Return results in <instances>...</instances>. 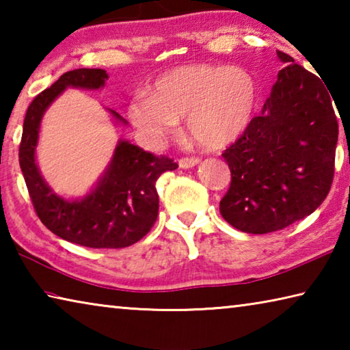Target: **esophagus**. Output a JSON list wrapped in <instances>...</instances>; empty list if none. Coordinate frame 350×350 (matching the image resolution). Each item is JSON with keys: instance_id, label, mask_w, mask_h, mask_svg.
I'll return each instance as SVG.
<instances>
[{"instance_id": "esophagus-1", "label": "esophagus", "mask_w": 350, "mask_h": 350, "mask_svg": "<svg viewBox=\"0 0 350 350\" xmlns=\"http://www.w3.org/2000/svg\"><path fill=\"white\" fill-rule=\"evenodd\" d=\"M199 163H200L199 157H182L179 161V167L183 170H188V168L196 167V165H199Z\"/></svg>"}]
</instances>
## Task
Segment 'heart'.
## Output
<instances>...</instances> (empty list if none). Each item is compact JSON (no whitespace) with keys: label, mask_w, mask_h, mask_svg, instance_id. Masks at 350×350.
<instances>
[{"label":"heart","mask_w":350,"mask_h":350,"mask_svg":"<svg viewBox=\"0 0 350 350\" xmlns=\"http://www.w3.org/2000/svg\"><path fill=\"white\" fill-rule=\"evenodd\" d=\"M258 85L247 69L187 64L163 72L151 92H139L128 105L134 128L151 144H163L187 117L191 137L205 148L227 146L252 123Z\"/></svg>","instance_id":"b5f03b06"}]
</instances>
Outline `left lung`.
Wrapping results in <instances>:
<instances>
[{"label":"left lung","mask_w":350,"mask_h":350,"mask_svg":"<svg viewBox=\"0 0 350 350\" xmlns=\"http://www.w3.org/2000/svg\"><path fill=\"white\" fill-rule=\"evenodd\" d=\"M276 54L286 68L262 114L222 154L232 183L219 210L244 233H271L312 215L334 180L338 122L330 94L292 57Z\"/></svg>","instance_id":"left-lung-1"}]
</instances>
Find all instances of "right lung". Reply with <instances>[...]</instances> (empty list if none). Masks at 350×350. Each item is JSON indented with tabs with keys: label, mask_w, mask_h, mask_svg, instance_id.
Segmentation results:
<instances>
[{
	"label": "right lung",
	"mask_w": 350,
	"mask_h": 350,
	"mask_svg": "<svg viewBox=\"0 0 350 350\" xmlns=\"http://www.w3.org/2000/svg\"><path fill=\"white\" fill-rule=\"evenodd\" d=\"M105 69H74L63 74L49 90L29 105L20 144V167L40 221L62 239L90 248H123L150 232L159 213L156 180L177 163L118 140L112 159L90 193L64 199L47 185L35 162L41 118L51 103L68 88L97 91L105 86ZM117 122L126 120L109 109Z\"/></svg>",
	"instance_id": "1"
}]
</instances>
